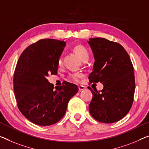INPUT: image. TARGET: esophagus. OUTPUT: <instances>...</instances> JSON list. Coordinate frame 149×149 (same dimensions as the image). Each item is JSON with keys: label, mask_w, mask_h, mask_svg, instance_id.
Returning <instances> with one entry per match:
<instances>
[{"label": "esophagus", "mask_w": 149, "mask_h": 149, "mask_svg": "<svg viewBox=\"0 0 149 149\" xmlns=\"http://www.w3.org/2000/svg\"><path fill=\"white\" fill-rule=\"evenodd\" d=\"M84 89H85V86H82V85L79 86V91H83V90H84Z\"/></svg>", "instance_id": "34e87169"}]
</instances>
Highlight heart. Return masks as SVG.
<instances>
[{"label":"heart","mask_w":149,"mask_h":149,"mask_svg":"<svg viewBox=\"0 0 149 149\" xmlns=\"http://www.w3.org/2000/svg\"><path fill=\"white\" fill-rule=\"evenodd\" d=\"M72 51L74 53H76L77 54L78 56L81 59L82 61L86 62L88 60L89 58L88 51L83 45H76L75 47H74V48H73ZM62 63H63V58H62V56H60L58 59V65H61ZM81 77L82 75L81 73L72 72V73H70L69 75H68V79L73 82H79L81 79Z\"/></svg>","instance_id":"heart-1"}]
</instances>
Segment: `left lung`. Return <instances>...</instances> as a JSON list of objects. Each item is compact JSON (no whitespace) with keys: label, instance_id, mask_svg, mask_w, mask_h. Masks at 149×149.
<instances>
[{"label":"left lung","instance_id":"left-lung-1","mask_svg":"<svg viewBox=\"0 0 149 149\" xmlns=\"http://www.w3.org/2000/svg\"><path fill=\"white\" fill-rule=\"evenodd\" d=\"M95 63L90 82H100L103 89L94 91L89 104L91 116L98 122L113 123L127 115L131 108L135 90L134 68L130 56L119 43L104 38H90Z\"/></svg>","mask_w":149,"mask_h":149}]
</instances>
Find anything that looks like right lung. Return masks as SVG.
Here are the masks:
<instances>
[{
	"instance_id": "1",
	"label": "right lung",
	"mask_w": 149,
	"mask_h": 149,
	"mask_svg": "<svg viewBox=\"0 0 149 149\" xmlns=\"http://www.w3.org/2000/svg\"><path fill=\"white\" fill-rule=\"evenodd\" d=\"M66 45L56 39H41L22 52L14 73L13 86L18 108L34 124H55L66 113L69 100L77 93L76 84L65 82L56 86L49 74H56L58 59Z\"/></svg>"
}]
</instances>
